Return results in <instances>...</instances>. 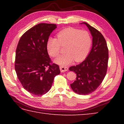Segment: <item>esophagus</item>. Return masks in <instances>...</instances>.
I'll return each mask as SVG.
<instances>
[{
    "mask_svg": "<svg viewBox=\"0 0 124 124\" xmlns=\"http://www.w3.org/2000/svg\"><path fill=\"white\" fill-rule=\"evenodd\" d=\"M60 70L61 72H65V71H67L68 70V68L67 67L61 66L60 67Z\"/></svg>",
    "mask_w": 124,
    "mask_h": 124,
    "instance_id": "obj_1",
    "label": "esophagus"
}]
</instances>
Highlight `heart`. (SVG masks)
Returning a JSON list of instances; mask_svg holds the SVG:
<instances>
[{"label":"heart","instance_id":"b5f03b06","mask_svg":"<svg viewBox=\"0 0 124 124\" xmlns=\"http://www.w3.org/2000/svg\"><path fill=\"white\" fill-rule=\"evenodd\" d=\"M57 38H49L46 47L48 54L56 57L60 55L61 47H65V53L55 60L56 63L62 66L69 65L73 61L80 62L87 56L92 46V39L86 30L68 28L56 34Z\"/></svg>","mask_w":124,"mask_h":124}]
</instances>
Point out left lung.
Segmentation results:
<instances>
[{
    "label": "left lung",
    "mask_w": 124,
    "mask_h": 124,
    "mask_svg": "<svg viewBox=\"0 0 124 124\" xmlns=\"http://www.w3.org/2000/svg\"><path fill=\"white\" fill-rule=\"evenodd\" d=\"M89 29L93 37V45L86 59L81 63L69 68L76 73V79L70 84L75 93L87 95L94 92L106 75L109 53L106 39L99 31L83 22Z\"/></svg>",
    "instance_id": "1"
}]
</instances>
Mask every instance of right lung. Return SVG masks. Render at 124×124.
Returning <instances> with one entry per match:
<instances>
[{
	"mask_svg": "<svg viewBox=\"0 0 124 124\" xmlns=\"http://www.w3.org/2000/svg\"><path fill=\"white\" fill-rule=\"evenodd\" d=\"M56 25L39 23L21 36L15 54V70L25 90L37 96L51 89L54 78L60 73L59 65L53 63L47 52L49 36Z\"/></svg>",
	"mask_w": 124,
	"mask_h": 124,
	"instance_id": "right-lung-1",
	"label": "right lung"
}]
</instances>
